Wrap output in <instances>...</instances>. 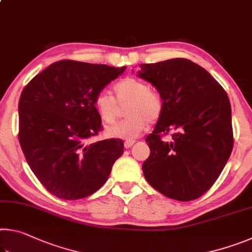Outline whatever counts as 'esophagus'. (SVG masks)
<instances>
[{
  "label": "esophagus",
  "mask_w": 252,
  "mask_h": 252,
  "mask_svg": "<svg viewBox=\"0 0 252 252\" xmlns=\"http://www.w3.org/2000/svg\"><path fill=\"white\" fill-rule=\"evenodd\" d=\"M134 142H135L134 140H130V141H126V142H125V148H126V149L131 148V147L134 144Z\"/></svg>",
  "instance_id": "34e87169"
}]
</instances>
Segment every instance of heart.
I'll return each instance as SVG.
<instances>
[{
	"label": "heart",
	"instance_id": "1",
	"mask_svg": "<svg viewBox=\"0 0 252 252\" xmlns=\"http://www.w3.org/2000/svg\"><path fill=\"white\" fill-rule=\"evenodd\" d=\"M114 99L108 93L100 92L94 97L97 116L106 125H112L120 117L119 105L127 104L126 120L110 126L105 133L110 138L133 140L148 127V123L157 121L163 112V100L157 91L142 80L126 78L113 87Z\"/></svg>",
	"mask_w": 252,
	"mask_h": 252
}]
</instances>
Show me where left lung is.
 <instances>
[{"mask_svg": "<svg viewBox=\"0 0 252 252\" xmlns=\"http://www.w3.org/2000/svg\"><path fill=\"white\" fill-rule=\"evenodd\" d=\"M138 76L163 100V112L146 142L147 181L165 197L194 200L220 176L233 147L231 105L223 88L207 70L187 59L140 64ZM173 130L170 143L161 133Z\"/></svg>", "mask_w": 252, "mask_h": 252, "instance_id": "obj_1", "label": "left lung"}]
</instances>
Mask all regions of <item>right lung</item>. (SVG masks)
<instances>
[{
	"label": "right lung",
	"instance_id": "add662e5",
	"mask_svg": "<svg viewBox=\"0 0 252 252\" xmlns=\"http://www.w3.org/2000/svg\"><path fill=\"white\" fill-rule=\"evenodd\" d=\"M126 66L62 60L23 89L19 102V140L30 168L49 192L82 199L104 185L123 141L85 144L102 126L94 97Z\"/></svg>",
	"mask_w": 252,
	"mask_h": 252
}]
</instances>
